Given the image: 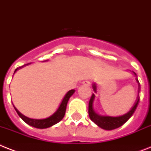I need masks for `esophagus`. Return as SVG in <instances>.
Masks as SVG:
<instances>
[{"label": "esophagus", "instance_id": "34e87169", "mask_svg": "<svg viewBox=\"0 0 151 151\" xmlns=\"http://www.w3.org/2000/svg\"><path fill=\"white\" fill-rule=\"evenodd\" d=\"M83 84L85 86H90L91 85V81H84L83 82Z\"/></svg>", "mask_w": 151, "mask_h": 151}]
</instances>
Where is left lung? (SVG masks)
I'll use <instances>...</instances> for the list:
<instances>
[{
  "label": "left lung",
  "mask_w": 151,
  "mask_h": 151,
  "mask_svg": "<svg viewBox=\"0 0 151 151\" xmlns=\"http://www.w3.org/2000/svg\"><path fill=\"white\" fill-rule=\"evenodd\" d=\"M134 73L136 75V73ZM137 82L138 83V85H139V88H140V84H139V81H138V79L136 78ZM93 91L96 92V90H97V87H96V83H93ZM95 95L94 93L92 94L91 99L89 101V106H88V114H89V116L91 120L93 121L94 124L97 125L98 127H101L102 129H104V130H114V129H116L117 127H120L122 126L124 124L128 121L129 119L130 118V116L134 114V111H136L138 103H139V100H140V97H137L135 103H134V106L132 107V108L130 109V111L129 112H127V114H125L124 115H122V116H102V115L97 114V113L95 112L93 108V100H94Z\"/></svg>",
  "instance_id": "1"
}]
</instances>
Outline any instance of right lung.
I'll return each mask as SVG.
<instances>
[{"label": "right lung", "mask_w": 151, "mask_h": 151, "mask_svg": "<svg viewBox=\"0 0 151 151\" xmlns=\"http://www.w3.org/2000/svg\"><path fill=\"white\" fill-rule=\"evenodd\" d=\"M23 67L24 66H22L21 68H23ZM19 68H17V69L15 70L14 73L17 71V70H18ZM74 92H75L74 90H70V91H68V93H66L65 96H64V99L62 100L61 103H60V106H59V107H58L56 112L54 113V114L51 115L50 116L47 117V118L42 119V120H36V119L29 118L27 116L23 115L20 111H18V110L14 106V107L15 111L17 113V114L19 115V116L28 125L39 129L47 128V127H50L58 124V122H60L62 119H63V117L65 115L66 108H67V104H68V101H69L70 97H71Z\"/></svg>", "instance_id": "add662e5"}]
</instances>
